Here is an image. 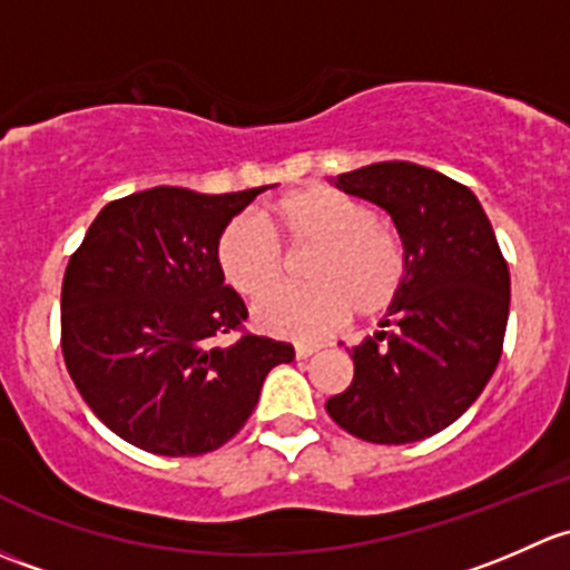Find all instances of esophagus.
Here are the masks:
<instances>
[{"mask_svg":"<svg viewBox=\"0 0 570 570\" xmlns=\"http://www.w3.org/2000/svg\"><path fill=\"white\" fill-rule=\"evenodd\" d=\"M315 345H296V360H307V356L315 354Z\"/></svg>","mask_w":570,"mask_h":570,"instance_id":"1","label":"esophagus"}]
</instances>
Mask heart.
<instances>
[{
  "instance_id": "obj_1",
  "label": "heart",
  "mask_w": 570,
  "mask_h": 570,
  "mask_svg": "<svg viewBox=\"0 0 570 570\" xmlns=\"http://www.w3.org/2000/svg\"><path fill=\"white\" fill-rule=\"evenodd\" d=\"M263 226L268 234L249 216H238L216 242V268L238 296L257 298L278 282L281 245L311 252L303 269L309 288H281L252 309L263 332L321 340L351 313L373 318L390 309L406 285L409 252L401 233L371 205L332 186L291 191L263 210Z\"/></svg>"
}]
</instances>
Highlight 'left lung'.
Masks as SVG:
<instances>
[{
	"mask_svg": "<svg viewBox=\"0 0 570 570\" xmlns=\"http://www.w3.org/2000/svg\"><path fill=\"white\" fill-rule=\"evenodd\" d=\"M337 189L381 205L406 242L409 274L381 332L348 351L354 381L326 412L351 436L409 444L453 425L502 356L510 274L478 197L412 161L337 175Z\"/></svg>",
	"mask_w": 570,
	"mask_h": 570,
	"instance_id": "8db88e82",
	"label": "left lung"
}]
</instances>
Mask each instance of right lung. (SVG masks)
Returning a JSON list of instances; mask_svg holds the SVG:
<instances>
[{
	"label": "right lung",
	"mask_w": 570,
	"mask_h": 570,
	"mask_svg": "<svg viewBox=\"0 0 570 570\" xmlns=\"http://www.w3.org/2000/svg\"><path fill=\"white\" fill-rule=\"evenodd\" d=\"M178 186L111 199L62 279V356L98 420L139 450L191 459L230 442L293 345L244 332L246 307L216 268V242L261 191Z\"/></svg>",
	"instance_id": "1"
}]
</instances>
